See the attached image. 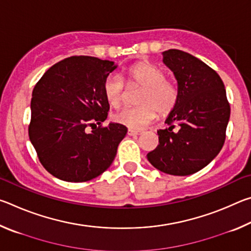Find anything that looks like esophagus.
I'll list each match as a JSON object with an SVG mask.
<instances>
[{
    "label": "esophagus",
    "instance_id": "34e87169",
    "mask_svg": "<svg viewBox=\"0 0 251 251\" xmlns=\"http://www.w3.org/2000/svg\"><path fill=\"white\" fill-rule=\"evenodd\" d=\"M141 133H142V131L135 130V129H128V131H127V134H128L129 136H137V135H139Z\"/></svg>",
    "mask_w": 251,
    "mask_h": 251
}]
</instances>
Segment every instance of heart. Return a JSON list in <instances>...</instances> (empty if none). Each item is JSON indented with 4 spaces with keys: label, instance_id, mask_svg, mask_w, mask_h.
<instances>
[{
    "label": "heart",
    "instance_id": "1",
    "mask_svg": "<svg viewBox=\"0 0 251 251\" xmlns=\"http://www.w3.org/2000/svg\"><path fill=\"white\" fill-rule=\"evenodd\" d=\"M128 85L142 87L137 103L133 108H123L114 114L113 120L130 129H141L155 120L157 112L168 115L179 100V88L174 80L166 78V73L151 63L142 62L126 71ZM125 85L117 75H109L103 85L104 99L110 107H120Z\"/></svg>",
    "mask_w": 251,
    "mask_h": 251
}]
</instances>
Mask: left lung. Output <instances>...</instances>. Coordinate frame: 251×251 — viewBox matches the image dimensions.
<instances>
[{
	"mask_svg": "<svg viewBox=\"0 0 251 251\" xmlns=\"http://www.w3.org/2000/svg\"><path fill=\"white\" fill-rule=\"evenodd\" d=\"M163 56L177 79L179 100L165 122L168 128L157 131L159 145L147 159L169 175H192L222 151L230 105L220 76L201 59L179 50H165ZM176 125L180 129L174 132Z\"/></svg>",
	"mask_w": 251,
	"mask_h": 251,
	"instance_id": "1",
	"label": "left lung"
}]
</instances>
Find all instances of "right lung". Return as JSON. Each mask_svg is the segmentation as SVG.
I'll return each mask as SVG.
<instances>
[{
    "mask_svg": "<svg viewBox=\"0 0 251 251\" xmlns=\"http://www.w3.org/2000/svg\"><path fill=\"white\" fill-rule=\"evenodd\" d=\"M116 67L106 59L71 56L50 67L34 87L29 141L58 179L91 180L115 158L127 128L117 123L103 127L109 110L103 85Z\"/></svg>",
    "mask_w": 251,
    "mask_h": 251,
    "instance_id": "1",
    "label": "right lung"
}]
</instances>
